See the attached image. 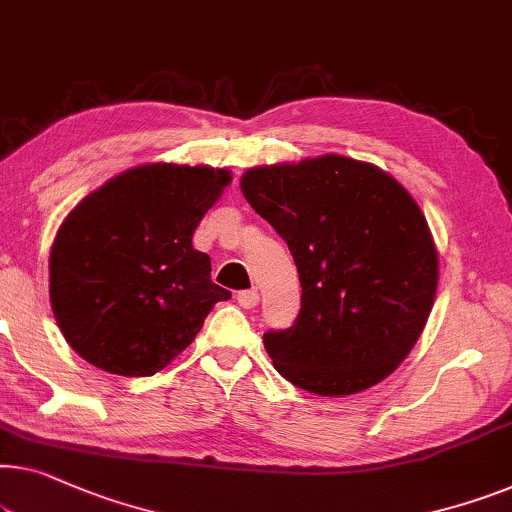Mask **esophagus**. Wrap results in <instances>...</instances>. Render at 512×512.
<instances>
[{"label":"esophagus","mask_w":512,"mask_h":512,"mask_svg":"<svg viewBox=\"0 0 512 512\" xmlns=\"http://www.w3.org/2000/svg\"><path fill=\"white\" fill-rule=\"evenodd\" d=\"M238 302H240V307H244V309H254L258 305V291H256V288H249V291H240Z\"/></svg>","instance_id":"obj_1"}]
</instances>
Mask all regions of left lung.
I'll return each instance as SVG.
<instances>
[{
  "label": "left lung",
  "instance_id": "obj_1",
  "mask_svg": "<svg viewBox=\"0 0 512 512\" xmlns=\"http://www.w3.org/2000/svg\"><path fill=\"white\" fill-rule=\"evenodd\" d=\"M240 189L300 274L295 323L263 335L274 369L323 397L381 383L416 346L439 286V251L413 196L342 154L249 168Z\"/></svg>",
  "mask_w": 512,
  "mask_h": 512
}]
</instances>
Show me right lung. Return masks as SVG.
Returning <instances> with one entry per match:
<instances>
[{
	"instance_id": "right-lung-1",
	"label": "right lung",
	"mask_w": 512,
	"mask_h": 512,
	"mask_svg": "<svg viewBox=\"0 0 512 512\" xmlns=\"http://www.w3.org/2000/svg\"><path fill=\"white\" fill-rule=\"evenodd\" d=\"M233 175L143 164L87 194L50 249V305L73 351L103 372L152 376L231 293L191 238Z\"/></svg>"
}]
</instances>
